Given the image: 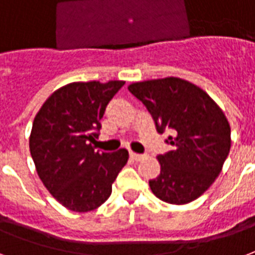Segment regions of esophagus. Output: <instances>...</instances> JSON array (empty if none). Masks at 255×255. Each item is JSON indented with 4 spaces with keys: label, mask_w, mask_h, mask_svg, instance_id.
<instances>
[{
    "label": "esophagus",
    "mask_w": 255,
    "mask_h": 255,
    "mask_svg": "<svg viewBox=\"0 0 255 255\" xmlns=\"http://www.w3.org/2000/svg\"><path fill=\"white\" fill-rule=\"evenodd\" d=\"M129 156H131L135 162H139V160H141V159L144 158L143 155H140V153H135V152H129Z\"/></svg>",
    "instance_id": "34e87169"
}]
</instances>
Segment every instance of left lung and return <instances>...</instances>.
Wrapping results in <instances>:
<instances>
[{"mask_svg": "<svg viewBox=\"0 0 255 255\" xmlns=\"http://www.w3.org/2000/svg\"><path fill=\"white\" fill-rule=\"evenodd\" d=\"M128 91L152 116L156 131H172V151L159 155L160 174L151 191L171 205L199 198L217 179L230 152V124L217 103L197 85L178 77L133 83Z\"/></svg>", "mask_w": 255, "mask_h": 255, "instance_id": "8db88e82", "label": "left lung"}]
</instances>
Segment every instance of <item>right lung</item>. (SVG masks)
<instances>
[{
  "label": "right lung",
  "instance_id": "add662e5",
  "mask_svg": "<svg viewBox=\"0 0 255 255\" xmlns=\"http://www.w3.org/2000/svg\"><path fill=\"white\" fill-rule=\"evenodd\" d=\"M124 81L71 83L50 95L37 112L29 148L46 190L68 210L87 213L110 198L128 151H95L100 120Z\"/></svg>",
  "mask_w": 255,
  "mask_h": 255
}]
</instances>
